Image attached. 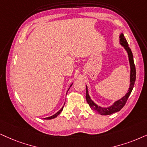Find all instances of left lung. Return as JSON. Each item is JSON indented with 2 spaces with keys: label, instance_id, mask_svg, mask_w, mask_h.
<instances>
[{
  "label": "left lung",
  "instance_id": "left-lung-1",
  "mask_svg": "<svg viewBox=\"0 0 147 147\" xmlns=\"http://www.w3.org/2000/svg\"><path fill=\"white\" fill-rule=\"evenodd\" d=\"M119 43L123 46L124 49H125V51H127L128 58H129V66H130V84H129V90H127V92L126 93L125 95L124 96L123 98H121V99L115 101V102L113 103V105H111V107L107 108L101 107H100V106L96 105V104L91 99L90 96L89 95L88 90H87V87L86 85V96H85V98H86L87 103L89 104L90 108L93 111H94L95 112L98 113V114H100L102 115H111L114 113L118 112V111H119L121 109L125 106L126 102H127L128 98H129L131 91L133 90L134 85V83L136 81V68L134 62L132 52H131V49L129 48V45H128L127 40H126L123 33H121L119 36Z\"/></svg>",
  "mask_w": 147,
  "mask_h": 147
}]
</instances>
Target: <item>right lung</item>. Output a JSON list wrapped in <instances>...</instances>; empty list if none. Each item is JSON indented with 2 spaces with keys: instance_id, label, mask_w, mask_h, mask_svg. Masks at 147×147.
<instances>
[{
  "instance_id": "add662e5",
  "label": "right lung",
  "mask_w": 147,
  "mask_h": 147,
  "mask_svg": "<svg viewBox=\"0 0 147 147\" xmlns=\"http://www.w3.org/2000/svg\"><path fill=\"white\" fill-rule=\"evenodd\" d=\"M72 85V83L71 85H70V87H71V85ZM69 89H70V88H69ZM69 89H68V90H69ZM63 108H64V107H63L62 108V109H61L60 110L58 111V112H57L56 113H55V115H52V116H51V117H46V118H45V119H54V118H55V117H57V115H60V113L62 112V110H63Z\"/></svg>"
}]
</instances>
